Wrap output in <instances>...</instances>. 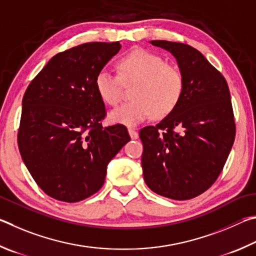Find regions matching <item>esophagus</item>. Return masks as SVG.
Listing matches in <instances>:
<instances>
[{"label":"esophagus","instance_id":"obj_1","mask_svg":"<svg viewBox=\"0 0 256 256\" xmlns=\"http://www.w3.org/2000/svg\"><path fill=\"white\" fill-rule=\"evenodd\" d=\"M128 132H129V135H130V137L132 138V140H137V138L140 137V135H138V132L135 130V129H132V128H129L128 129Z\"/></svg>","mask_w":256,"mask_h":256}]
</instances>
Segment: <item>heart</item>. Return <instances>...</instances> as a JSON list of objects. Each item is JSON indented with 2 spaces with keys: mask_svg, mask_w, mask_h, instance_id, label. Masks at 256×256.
<instances>
[{
  "mask_svg": "<svg viewBox=\"0 0 256 256\" xmlns=\"http://www.w3.org/2000/svg\"><path fill=\"white\" fill-rule=\"evenodd\" d=\"M118 74L106 70L98 72L96 88L101 100L116 106L122 98L124 85L136 84L132 102L110 112L111 122L140 124L155 116L162 118L176 109L184 91V78L176 66L168 64L162 56L138 48L126 54L116 62Z\"/></svg>",
  "mask_w": 256,
  "mask_h": 256,
  "instance_id": "b5f03b06",
  "label": "heart"
}]
</instances>
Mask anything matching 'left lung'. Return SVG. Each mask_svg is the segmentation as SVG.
<instances>
[{
	"instance_id": "1",
	"label": "left lung",
	"mask_w": 256,
	"mask_h": 256,
	"mask_svg": "<svg viewBox=\"0 0 256 256\" xmlns=\"http://www.w3.org/2000/svg\"><path fill=\"white\" fill-rule=\"evenodd\" d=\"M176 58L184 78L178 104L156 126L140 129L142 166L152 191L173 200L204 194L222 173L236 135L226 80L186 44L152 40Z\"/></svg>"
}]
</instances>
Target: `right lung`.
Returning a JSON list of instances; mask_svg holds the SVG:
<instances>
[{
	"mask_svg": "<svg viewBox=\"0 0 256 256\" xmlns=\"http://www.w3.org/2000/svg\"><path fill=\"white\" fill-rule=\"evenodd\" d=\"M119 42H86L58 52L31 80L22 98L18 146L44 194L64 202L91 196L106 166L130 140L122 124L103 127L98 72L120 50Z\"/></svg>",
	"mask_w": 256,
	"mask_h": 256,
	"instance_id": "add662e5",
	"label": "right lung"
}]
</instances>
